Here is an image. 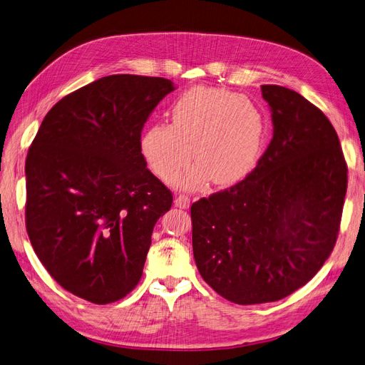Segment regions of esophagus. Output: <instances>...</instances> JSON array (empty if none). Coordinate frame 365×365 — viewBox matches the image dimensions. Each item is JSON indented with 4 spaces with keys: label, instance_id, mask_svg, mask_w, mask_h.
I'll return each instance as SVG.
<instances>
[{
    "label": "esophagus",
    "instance_id": "1",
    "mask_svg": "<svg viewBox=\"0 0 365 365\" xmlns=\"http://www.w3.org/2000/svg\"><path fill=\"white\" fill-rule=\"evenodd\" d=\"M175 206L181 207V210H187V207L190 206V197L185 195H178L175 197Z\"/></svg>",
    "mask_w": 365,
    "mask_h": 365
}]
</instances>
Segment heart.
<instances>
[{
  "label": "heart",
  "instance_id": "b5f03b06",
  "mask_svg": "<svg viewBox=\"0 0 365 365\" xmlns=\"http://www.w3.org/2000/svg\"><path fill=\"white\" fill-rule=\"evenodd\" d=\"M172 123L155 121L141 135L140 150L148 169L170 181L197 188L206 178L218 187L245 180L262 159L267 125L255 102L227 89L195 86L170 107Z\"/></svg>",
  "mask_w": 365,
  "mask_h": 365
}]
</instances>
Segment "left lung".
I'll return each mask as SVG.
<instances>
[{
	"label": "left lung",
	"instance_id": "8db88e82",
	"mask_svg": "<svg viewBox=\"0 0 365 365\" xmlns=\"http://www.w3.org/2000/svg\"><path fill=\"white\" fill-rule=\"evenodd\" d=\"M273 138L250 175L192 205L203 281L236 304L281 300L331 254L348 188L339 136L300 93L262 86Z\"/></svg>",
	"mask_w": 365,
	"mask_h": 365
}]
</instances>
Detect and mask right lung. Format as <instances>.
Masks as SVG:
<instances>
[{
    "instance_id": "obj_1",
    "label": "right lung",
    "mask_w": 365,
    "mask_h": 365,
    "mask_svg": "<svg viewBox=\"0 0 365 365\" xmlns=\"http://www.w3.org/2000/svg\"><path fill=\"white\" fill-rule=\"evenodd\" d=\"M175 86L115 74L66 95L44 117L25 163L26 232L51 277L95 304L143 276L172 193L147 169L141 130Z\"/></svg>"
}]
</instances>
